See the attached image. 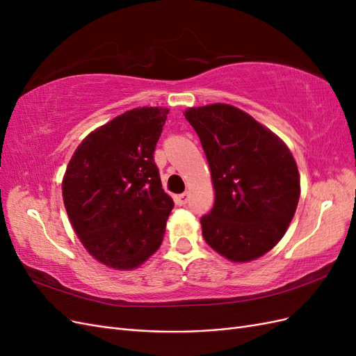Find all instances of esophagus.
Here are the masks:
<instances>
[{
    "label": "esophagus",
    "mask_w": 356,
    "mask_h": 356,
    "mask_svg": "<svg viewBox=\"0 0 356 356\" xmlns=\"http://www.w3.org/2000/svg\"><path fill=\"white\" fill-rule=\"evenodd\" d=\"M175 200L178 204H186L190 200V193H182V195H178Z\"/></svg>",
    "instance_id": "obj_1"
}]
</instances>
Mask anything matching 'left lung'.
Masks as SVG:
<instances>
[{
    "label": "left lung",
    "mask_w": 356,
    "mask_h": 356,
    "mask_svg": "<svg viewBox=\"0 0 356 356\" xmlns=\"http://www.w3.org/2000/svg\"><path fill=\"white\" fill-rule=\"evenodd\" d=\"M207 154L215 191L202 234L229 261L263 257L284 238L300 199V174L286 144L229 104L184 113Z\"/></svg>",
    "instance_id": "8db88e82"
}]
</instances>
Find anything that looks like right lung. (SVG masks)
I'll use <instances>...</instances> for the list:
<instances>
[{"label": "right lung", "mask_w": 356, "mask_h": 356, "mask_svg": "<svg viewBox=\"0 0 356 356\" xmlns=\"http://www.w3.org/2000/svg\"><path fill=\"white\" fill-rule=\"evenodd\" d=\"M168 108L138 106L86 136L67 166L62 197L70 222L96 261L134 270L161 245L174 200L153 160Z\"/></svg>", "instance_id": "1"}]
</instances>
